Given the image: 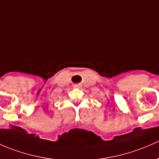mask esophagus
Returning <instances> with one entry per match:
<instances>
[{"label": "esophagus", "mask_w": 159, "mask_h": 159, "mask_svg": "<svg viewBox=\"0 0 159 159\" xmlns=\"http://www.w3.org/2000/svg\"><path fill=\"white\" fill-rule=\"evenodd\" d=\"M75 88H80V86H79V85H75Z\"/></svg>", "instance_id": "34e87169"}]
</instances>
